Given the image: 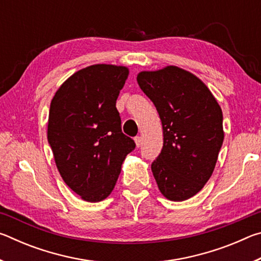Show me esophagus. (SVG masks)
<instances>
[{"instance_id": "esophagus-1", "label": "esophagus", "mask_w": 261, "mask_h": 261, "mask_svg": "<svg viewBox=\"0 0 261 261\" xmlns=\"http://www.w3.org/2000/svg\"><path fill=\"white\" fill-rule=\"evenodd\" d=\"M135 143H136V146H137V147H140L141 144H143V140H141V137H139V136L135 137Z\"/></svg>"}]
</instances>
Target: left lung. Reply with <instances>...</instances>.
I'll return each mask as SVG.
<instances>
[{
  "label": "left lung",
  "instance_id": "8db88e82",
  "mask_svg": "<svg viewBox=\"0 0 261 261\" xmlns=\"http://www.w3.org/2000/svg\"><path fill=\"white\" fill-rule=\"evenodd\" d=\"M139 87L160 116L163 146L152 173L167 199L183 201L204 188L222 146V110L204 83L174 65L141 71Z\"/></svg>",
  "mask_w": 261,
  "mask_h": 261
}]
</instances>
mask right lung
I'll return each mask as SVG.
<instances>
[{"label":"right lung","instance_id":"1","mask_svg":"<svg viewBox=\"0 0 261 261\" xmlns=\"http://www.w3.org/2000/svg\"><path fill=\"white\" fill-rule=\"evenodd\" d=\"M129 69L94 64L69 77L50 102L48 143L65 184L82 199L112 193L122 163L136 147L122 132L116 100Z\"/></svg>","mask_w":261,"mask_h":261}]
</instances>
